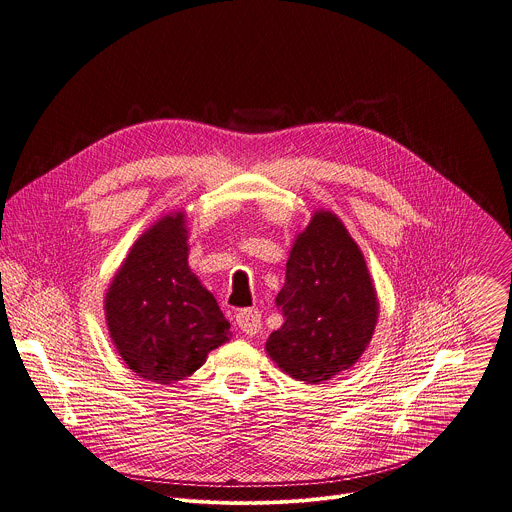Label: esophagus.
Segmentation results:
<instances>
[{"label": "esophagus", "instance_id": "esophagus-1", "mask_svg": "<svg viewBox=\"0 0 512 512\" xmlns=\"http://www.w3.org/2000/svg\"><path fill=\"white\" fill-rule=\"evenodd\" d=\"M237 324L247 336H255L261 330V314L259 310H243L237 314Z\"/></svg>", "mask_w": 512, "mask_h": 512}]
</instances>
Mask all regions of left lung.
I'll return each instance as SVG.
<instances>
[{"mask_svg":"<svg viewBox=\"0 0 512 512\" xmlns=\"http://www.w3.org/2000/svg\"><path fill=\"white\" fill-rule=\"evenodd\" d=\"M283 324L267 340L279 369L310 385L350 369L371 342L379 306L358 245L332 212L298 237L275 298Z\"/></svg>","mask_w":512,"mask_h":512,"instance_id":"8db88e82","label":"left lung"}]
</instances>
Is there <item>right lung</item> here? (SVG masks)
<instances>
[{"label": "right lung", "instance_id": "right-lung-1", "mask_svg": "<svg viewBox=\"0 0 512 512\" xmlns=\"http://www.w3.org/2000/svg\"><path fill=\"white\" fill-rule=\"evenodd\" d=\"M111 338L139 377L176 383L231 336L221 308L188 267L182 214L141 235L105 300Z\"/></svg>", "mask_w": 512, "mask_h": 512}]
</instances>
